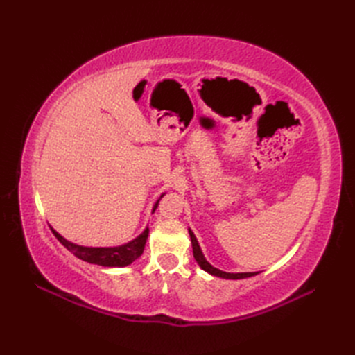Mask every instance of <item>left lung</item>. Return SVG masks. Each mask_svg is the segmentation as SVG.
<instances>
[{
	"instance_id": "1",
	"label": "left lung",
	"mask_w": 355,
	"mask_h": 355,
	"mask_svg": "<svg viewBox=\"0 0 355 355\" xmlns=\"http://www.w3.org/2000/svg\"><path fill=\"white\" fill-rule=\"evenodd\" d=\"M188 231H189V237H191V243H192V252H194V257H196L197 263L201 266V270H204V271L214 275V277L227 278V280H241V278H249V277L259 274V272H225V271L218 270V268H214L213 265H210L207 262L206 257H204V254L201 252V247H200V244L196 239L194 232H192L191 230H188Z\"/></svg>"
}]
</instances>
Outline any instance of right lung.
Segmentation results:
<instances>
[{"label":"right lung","mask_w":355,"mask_h":355,"mask_svg":"<svg viewBox=\"0 0 355 355\" xmlns=\"http://www.w3.org/2000/svg\"><path fill=\"white\" fill-rule=\"evenodd\" d=\"M163 197H164V194L157 200V202L154 204L153 211H155L159 200ZM51 231H53V234L56 235V239L63 245H65L71 253L77 256L78 259H81L84 262H89V263L101 265V266H110V268L127 266V265L133 263L137 259V257L144 253L146 239H148V234H149V228L146 227L144 230V232L141 235H137L135 240L128 241L125 244H121V245H115V247H85V245L73 244V243L68 241L67 239H63L62 235L53 228H51Z\"/></svg>","instance_id":"1"}]
</instances>
